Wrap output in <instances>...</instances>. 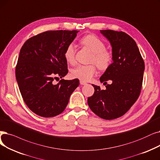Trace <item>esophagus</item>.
<instances>
[{
    "instance_id": "esophagus-1",
    "label": "esophagus",
    "mask_w": 160,
    "mask_h": 160,
    "mask_svg": "<svg viewBox=\"0 0 160 160\" xmlns=\"http://www.w3.org/2000/svg\"><path fill=\"white\" fill-rule=\"evenodd\" d=\"M80 84L81 85H86V84H87V83H86V82H84V81L80 80Z\"/></svg>"
}]
</instances>
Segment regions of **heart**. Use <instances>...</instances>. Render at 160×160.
I'll use <instances>...</instances> for the list:
<instances>
[{"mask_svg":"<svg viewBox=\"0 0 160 160\" xmlns=\"http://www.w3.org/2000/svg\"><path fill=\"white\" fill-rule=\"evenodd\" d=\"M80 42L91 50L93 53L91 62L95 63L101 70H105L112 63V55L107 50L106 46L103 42L93 34L84 36L80 40ZM76 46L73 43L67 45L64 52V56L67 62L71 64L75 63ZM97 72L95 64L78 65L72 70V75L74 78L82 81H89Z\"/></svg>","mask_w":160,"mask_h":160,"instance_id":"heart-1","label":"heart"}]
</instances>
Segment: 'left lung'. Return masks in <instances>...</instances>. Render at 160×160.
Wrapping results in <instances>:
<instances>
[{
	"label": "left lung",
	"instance_id": "obj_1",
	"mask_svg": "<svg viewBox=\"0 0 160 160\" xmlns=\"http://www.w3.org/2000/svg\"><path fill=\"white\" fill-rule=\"evenodd\" d=\"M112 46L113 63L100 78L101 83L112 81L105 90L95 89L88 97L93 112L105 120H113L126 114L137 100L142 88L144 63L135 41L126 32L101 30Z\"/></svg>",
	"mask_w": 160,
	"mask_h": 160
}]
</instances>
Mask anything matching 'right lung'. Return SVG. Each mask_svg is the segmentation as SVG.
Returning a JSON list of instances; mask_svg holds the SVG:
<instances>
[{
	"label": "right lung",
	"mask_w": 160,
	"mask_h": 160,
	"mask_svg": "<svg viewBox=\"0 0 160 160\" xmlns=\"http://www.w3.org/2000/svg\"><path fill=\"white\" fill-rule=\"evenodd\" d=\"M78 31H49L27 40L16 67L21 94L29 108L36 114L50 118L65 109L70 96L79 86V80H54L68 73L64 52Z\"/></svg>",
	"instance_id": "obj_1"
}]
</instances>
